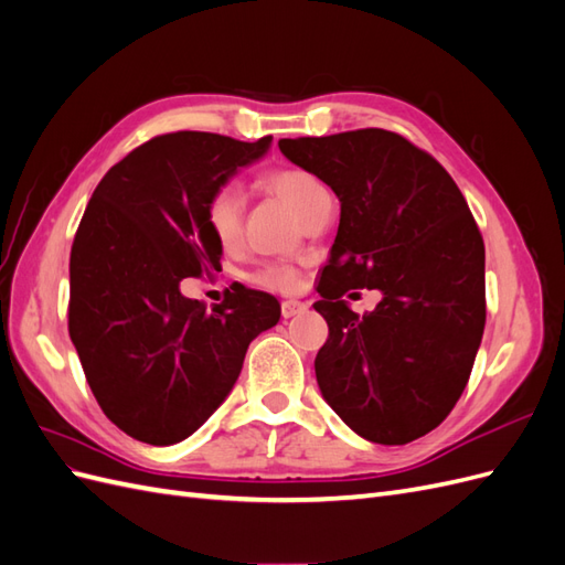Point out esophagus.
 Masks as SVG:
<instances>
[{
	"label": "esophagus",
	"instance_id": "34e87169",
	"mask_svg": "<svg viewBox=\"0 0 565 565\" xmlns=\"http://www.w3.org/2000/svg\"><path fill=\"white\" fill-rule=\"evenodd\" d=\"M306 309H309V306H306L303 301H297V299H287V301H282V303H280V313H282V318L299 316V313H303Z\"/></svg>",
	"mask_w": 565,
	"mask_h": 565
}]
</instances>
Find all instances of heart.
<instances>
[{
	"label": "heart",
	"mask_w": 565,
	"mask_h": 565,
	"mask_svg": "<svg viewBox=\"0 0 565 565\" xmlns=\"http://www.w3.org/2000/svg\"><path fill=\"white\" fill-rule=\"evenodd\" d=\"M264 183L268 185V191L276 193L301 221L309 216L320 202L330 200V191L324 188V183L301 167L276 169V172H270L264 179ZM243 214L245 193L241 185L224 183L210 195L207 207H204V224H207L218 247L231 249L241 241ZM249 282L264 289H273V292H292L299 285V268L285 262H266L249 273Z\"/></svg>",
	"instance_id": "obj_1"
}]
</instances>
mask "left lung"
Instances as JSON below:
<instances>
[{"label":"left lung","mask_w":565,"mask_h":565,"mask_svg":"<svg viewBox=\"0 0 565 565\" xmlns=\"http://www.w3.org/2000/svg\"><path fill=\"white\" fill-rule=\"evenodd\" d=\"M282 156L341 202L316 311L330 337L316 355L324 401L351 429L405 446L450 415L486 328V247L465 195L429 152L386 129L278 141ZM382 288L372 315L340 299Z\"/></svg>","instance_id":"left-lung-1"}]
</instances>
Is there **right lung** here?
I'll return each mask as SVG.
<instances>
[{"label":"right lung","instance_id":"obj_1","mask_svg":"<svg viewBox=\"0 0 565 565\" xmlns=\"http://www.w3.org/2000/svg\"><path fill=\"white\" fill-rule=\"evenodd\" d=\"M268 146L270 136H156L108 169L84 210L67 330L100 409L136 440L191 436L231 393L249 341L280 320L276 297L243 285L212 311L179 289L221 268L204 207Z\"/></svg>","mask_w":565,"mask_h":565}]
</instances>
